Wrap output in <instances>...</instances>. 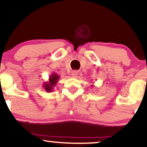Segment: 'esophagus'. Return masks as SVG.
Returning <instances> with one entry per match:
<instances>
[{"label": "esophagus", "mask_w": 147, "mask_h": 147, "mask_svg": "<svg viewBox=\"0 0 147 147\" xmlns=\"http://www.w3.org/2000/svg\"><path fill=\"white\" fill-rule=\"evenodd\" d=\"M71 75L72 77H77V76L78 75V71H77V70H73V71H72L71 72Z\"/></svg>", "instance_id": "34e87169"}]
</instances>
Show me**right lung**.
Masks as SVG:
<instances>
[{"instance_id": "right-lung-1", "label": "right lung", "mask_w": 147, "mask_h": 147, "mask_svg": "<svg viewBox=\"0 0 147 147\" xmlns=\"http://www.w3.org/2000/svg\"><path fill=\"white\" fill-rule=\"evenodd\" d=\"M59 75H57L56 72H52V75H50L49 77L48 82H44V84H43V88L45 89V90L47 92H52L53 90L54 87L57 85V82H59Z\"/></svg>"}]
</instances>
